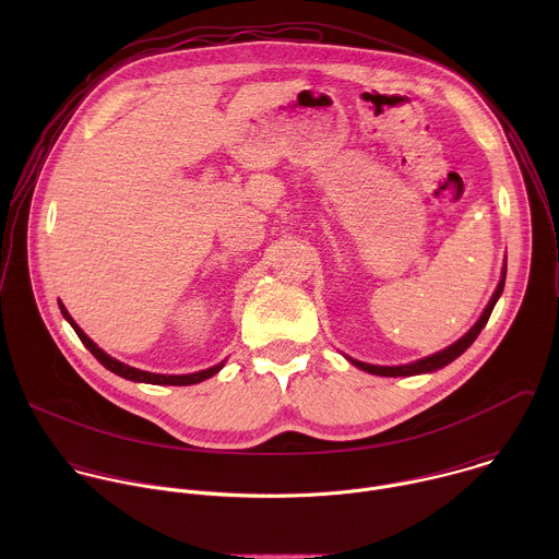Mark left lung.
I'll list each match as a JSON object with an SVG mask.
<instances>
[{
  "instance_id": "obj_1",
  "label": "left lung",
  "mask_w": 559,
  "mask_h": 559,
  "mask_svg": "<svg viewBox=\"0 0 559 559\" xmlns=\"http://www.w3.org/2000/svg\"><path fill=\"white\" fill-rule=\"evenodd\" d=\"M504 278H507V267L502 270V278H500V283H498V289L493 292V296H491V300H489V305H487V309L483 311V316L477 318V323L460 338V341H455L453 345H449L447 349H442V352H438V354H431V356H427V358H420V360H416V362H409V365H397V367H380V365H369V362H360V360H354V358H349V356H345L349 362H354L358 369H362V371H367V373H373V376H391V378H395V376H416V373H429V371H436V369H442L444 365H449L451 360H455L460 354H464L468 347H471V343L477 338V334L483 332V328L487 325V321H489V316H491V311H493V307H496V302H498V298H500V294H502V289H504Z\"/></svg>"
}]
</instances>
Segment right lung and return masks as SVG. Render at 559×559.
Returning a JSON list of instances; mask_svg holds the SVG:
<instances>
[{
    "instance_id": "obj_1",
    "label": "right lung",
    "mask_w": 559,
    "mask_h": 559,
    "mask_svg": "<svg viewBox=\"0 0 559 559\" xmlns=\"http://www.w3.org/2000/svg\"><path fill=\"white\" fill-rule=\"evenodd\" d=\"M59 309H61L66 321L72 325V330L76 332L79 341H82V343L91 349V354H93L106 369H110L112 373H117V376H121V378H126V380L147 382V384H175V386H186V384H197V382H201V380H205V378H212V376L218 373V371L223 369V365H225V362H218V365H214V367H210V369H203V371H197V373H183V376H166V373H150V371L134 369V367H130V365H123V362L115 360V358L108 356L104 349H99V347L82 332V328H79V325L72 321V316L68 313V309H66L61 302H59Z\"/></svg>"
}]
</instances>
